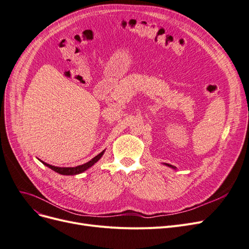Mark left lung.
<instances>
[{
	"instance_id": "1",
	"label": "left lung",
	"mask_w": 249,
	"mask_h": 249,
	"mask_svg": "<svg viewBox=\"0 0 249 249\" xmlns=\"http://www.w3.org/2000/svg\"><path fill=\"white\" fill-rule=\"evenodd\" d=\"M164 165H166V166H168V167H170V168H172V169H176V167H174V166H172V165H169V164H164Z\"/></svg>"
}]
</instances>
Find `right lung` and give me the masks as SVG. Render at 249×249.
<instances>
[{"label":"right lung","mask_w":249,"mask_h":249,"mask_svg":"<svg viewBox=\"0 0 249 249\" xmlns=\"http://www.w3.org/2000/svg\"><path fill=\"white\" fill-rule=\"evenodd\" d=\"M106 150V149H105ZM105 150H103L101 154H99L98 156H95L93 159H91L89 161H88V163H85L83 165H80V166H77V167H56V166H52L50 164H47L45 163V161L40 160L42 164H44L45 166L49 167L50 169H52L53 171H55L57 173H59V174L61 175H78L80 174V173H83L84 171H86L88 169H89L90 167H92L96 161H98L104 155Z\"/></svg>","instance_id":"obj_1"}]
</instances>
